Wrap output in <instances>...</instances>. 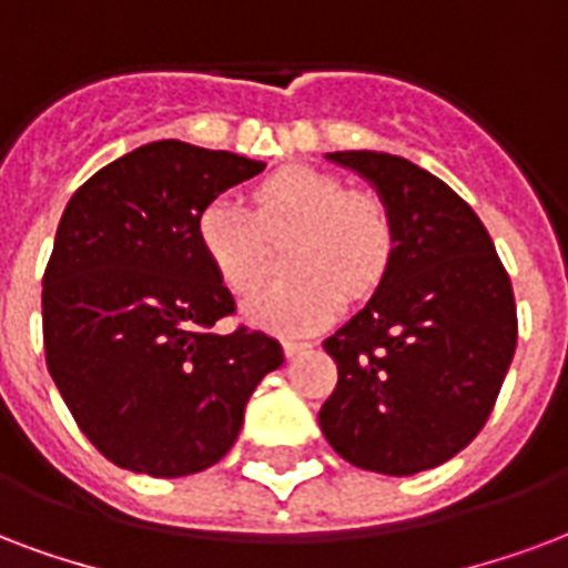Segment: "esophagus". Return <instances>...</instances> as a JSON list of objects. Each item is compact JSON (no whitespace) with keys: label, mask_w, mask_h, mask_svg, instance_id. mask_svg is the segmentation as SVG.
<instances>
[{"label":"esophagus","mask_w":568,"mask_h":568,"mask_svg":"<svg viewBox=\"0 0 568 568\" xmlns=\"http://www.w3.org/2000/svg\"><path fill=\"white\" fill-rule=\"evenodd\" d=\"M306 348H313V343H304V339H285L283 343L285 358H297V355H301V352H306Z\"/></svg>","instance_id":"34e87169"}]
</instances>
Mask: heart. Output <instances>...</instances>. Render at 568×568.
Instances as JSON below:
<instances>
[{"mask_svg": "<svg viewBox=\"0 0 568 568\" xmlns=\"http://www.w3.org/2000/svg\"><path fill=\"white\" fill-rule=\"evenodd\" d=\"M252 204L210 201L195 220L204 262L231 295L258 292L271 271V243L285 250L292 280L246 304L243 316L283 337L331 325L343 297L376 292L394 255V225L376 195L348 192L343 180L313 168H283L252 189Z\"/></svg>", "mask_w": 568, "mask_h": 568, "instance_id": "heart-1", "label": "heart"}]
</instances>
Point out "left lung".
<instances>
[{"label": "left lung", "instance_id": "1", "mask_svg": "<svg viewBox=\"0 0 568 568\" xmlns=\"http://www.w3.org/2000/svg\"><path fill=\"white\" fill-rule=\"evenodd\" d=\"M325 159L376 189L394 255L367 304L325 339L337 388L318 424L352 466L415 476L485 427L518 343L511 283L481 220L430 171L376 150Z\"/></svg>", "mask_w": 568, "mask_h": 568}]
</instances>
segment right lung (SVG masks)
<instances>
[{"instance_id":"1","label":"right lung","mask_w":568,"mask_h":568,"mask_svg":"<svg viewBox=\"0 0 568 568\" xmlns=\"http://www.w3.org/2000/svg\"><path fill=\"white\" fill-rule=\"evenodd\" d=\"M262 171L246 155L153 141L65 204L41 280L44 355L111 464L153 478L220 464L255 385L283 364L262 331H213L234 297L195 241L201 210Z\"/></svg>"}]
</instances>
